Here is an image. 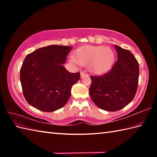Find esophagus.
<instances>
[{
  "label": "esophagus",
  "mask_w": 157,
  "mask_h": 157,
  "mask_svg": "<svg viewBox=\"0 0 157 157\" xmlns=\"http://www.w3.org/2000/svg\"><path fill=\"white\" fill-rule=\"evenodd\" d=\"M80 75H81V78H84V77H85V76H87L88 75L86 74L85 72H82L80 73Z\"/></svg>",
  "instance_id": "esophagus-1"
}]
</instances>
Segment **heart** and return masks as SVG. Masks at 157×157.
<instances>
[{"instance_id": "obj_1", "label": "heart", "mask_w": 157, "mask_h": 157, "mask_svg": "<svg viewBox=\"0 0 157 157\" xmlns=\"http://www.w3.org/2000/svg\"><path fill=\"white\" fill-rule=\"evenodd\" d=\"M115 61V53L109 47L104 46H84L75 51L73 63L88 65L90 71L96 75H102L108 71Z\"/></svg>"}]
</instances>
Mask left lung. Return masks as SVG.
<instances>
[{
    "label": "left lung",
    "instance_id": "obj_1",
    "mask_svg": "<svg viewBox=\"0 0 157 157\" xmlns=\"http://www.w3.org/2000/svg\"><path fill=\"white\" fill-rule=\"evenodd\" d=\"M118 59L110 71L101 76H91L90 96L98 108L117 111L134 99L137 91L139 65L128 50L115 45Z\"/></svg>",
    "mask_w": 157,
    "mask_h": 157
}]
</instances>
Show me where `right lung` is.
Listing matches in <instances>:
<instances>
[{
	"label": "right lung",
	"instance_id": "add662e5",
	"mask_svg": "<svg viewBox=\"0 0 157 157\" xmlns=\"http://www.w3.org/2000/svg\"><path fill=\"white\" fill-rule=\"evenodd\" d=\"M71 46L50 45L28 55L20 70L23 93L33 107L44 112L62 108L71 96L80 73H70L63 65Z\"/></svg>",
	"mask_w": 157,
	"mask_h": 157
}]
</instances>
